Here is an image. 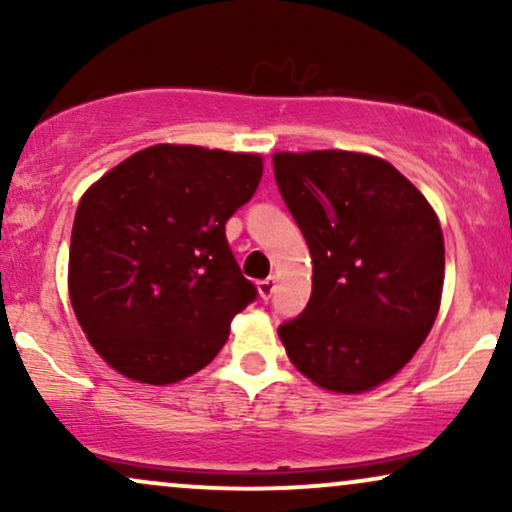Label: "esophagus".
Listing matches in <instances>:
<instances>
[{
  "instance_id": "34e87169",
  "label": "esophagus",
  "mask_w": 512,
  "mask_h": 512,
  "mask_svg": "<svg viewBox=\"0 0 512 512\" xmlns=\"http://www.w3.org/2000/svg\"><path fill=\"white\" fill-rule=\"evenodd\" d=\"M274 291H276V276H269V279H262L260 284H257V293H260V298H264V301H269Z\"/></svg>"
}]
</instances>
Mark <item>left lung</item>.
<instances>
[{"label": "left lung", "mask_w": 512, "mask_h": 512, "mask_svg": "<svg viewBox=\"0 0 512 512\" xmlns=\"http://www.w3.org/2000/svg\"><path fill=\"white\" fill-rule=\"evenodd\" d=\"M274 178L313 260V293L279 327L310 383L361 395L387 383L431 332L445 279L438 214L385 158L276 151Z\"/></svg>", "instance_id": "obj_1"}]
</instances>
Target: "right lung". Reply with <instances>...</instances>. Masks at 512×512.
<instances>
[{
  "label": "right lung",
  "instance_id": "right-lung-1",
  "mask_svg": "<svg viewBox=\"0 0 512 512\" xmlns=\"http://www.w3.org/2000/svg\"><path fill=\"white\" fill-rule=\"evenodd\" d=\"M260 154L154 144L81 197L69 245V301L110 368L173 385L214 361L231 320L257 296L226 221L250 202Z\"/></svg>",
  "mask_w": 512,
  "mask_h": 512
}]
</instances>
